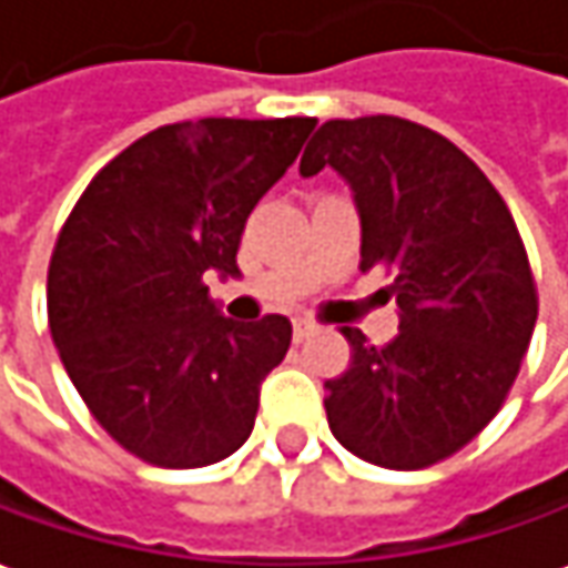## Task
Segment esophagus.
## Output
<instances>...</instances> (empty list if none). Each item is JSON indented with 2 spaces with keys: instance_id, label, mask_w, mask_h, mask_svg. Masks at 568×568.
Listing matches in <instances>:
<instances>
[{
  "instance_id": "1",
  "label": "esophagus",
  "mask_w": 568,
  "mask_h": 568,
  "mask_svg": "<svg viewBox=\"0 0 568 568\" xmlns=\"http://www.w3.org/2000/svg\"><path fill=\"white\" fill-rule=\"evenodd\" d=\"M316 333L314 323H307V320H295V326H292V338L295 342H304V338H311Z\"/></svg>"
}]
</instances>
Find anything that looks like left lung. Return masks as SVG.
<instances>
[{
    "instance_id": "left-lung-1",
    "label": "left lung",
    "mask_w": 568,
    "mask_h": 568,
    "mask_svg": "<svg viewBox=\"0 0 568 568\" xmlns=\"http://www.w3.org/2000/svg\"><path fill=\"white\" fill-rule=\"evenodd\" d=\"M323 168L354 192L361 270H392L400 307L385 348L342 329L351 366L326 382L329 429L361 460L426 469L469 445L510 395L538 320L526 245L488 176L429 126L326 121L301 173Z\"/></svg>"
}]
</instances>
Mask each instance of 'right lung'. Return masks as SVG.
Returning <instances> with one entry per match:
<instances>
[{
	"label": "right lung",
	"mask_w": 568,
	"mask_h": 568,
	"mask_svg": "<svg viewBox=\"0 0 568 568\" xmlns=\"http://www.w3.org/2000/svg\"><path fill=\"white\" fill-rule=\"evenodd\" d=\"M316 118L158 126L92 176L49 261V329L95 423L139 460L195 469L254 429L292 323H233L204 273L235 276L245 220Z\"/></svg>",
	"instance_id": "add662e5"
}]
</instances>
